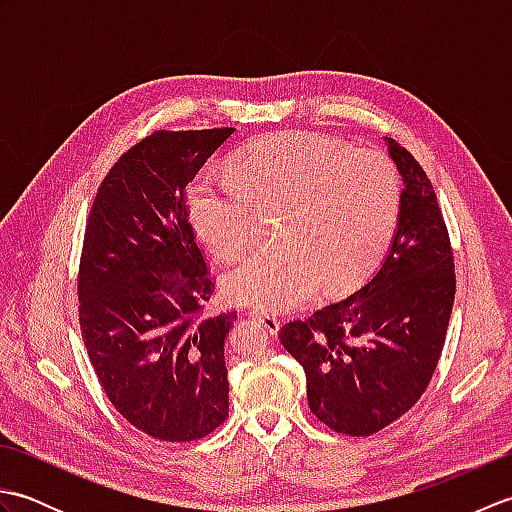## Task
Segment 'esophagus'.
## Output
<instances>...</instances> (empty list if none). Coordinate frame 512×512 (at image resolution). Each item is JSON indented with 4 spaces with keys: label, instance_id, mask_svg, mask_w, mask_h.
Returning <instances> with one entry per match:
<instances>
[{
    "label": "esophagus",
    "instance_id": "1",
    "mask_svg": "<svg viewBox=\"0 0 512 512\" xmlns=\"http://www.w3.org/2000/svg\"><path fill=\"white\" fill-rule=\"evenodd\" d=\"M253 317H255L259 323H262L270 334H277V332H279L281 321H279L277 314H273V312H253Z\"/></svg>",
    "mask_w": 512,
    "mask_h": 512
}]
</instances>
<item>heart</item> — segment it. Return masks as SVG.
<instances>
[{"instance_id": "1", "label": "heart", "mask_w": 512, "mask_h": 512, "mask_svg": "<svg viewBox=\"0 0 512 512\" xmlns=\"http://www.w3.org/2000/svg\"><path fill=\"white\" fill-rule=\"evenodd\" d=\"M226 182L195 178L187 213L215 257L235 259L253 246L257 214L279 211V246L259 250L224 277L228 297L284 310L328 292L356 288L374 273L400 222V178L383 151L350 147L312 132L259 138L237 151Z\"/></svg>"}]
</instances>
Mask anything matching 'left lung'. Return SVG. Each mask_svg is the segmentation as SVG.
I'll return each instance as SVG.
<instances>
[{"label":"left lung","mask_w":512,"mask_h":512,"mask_svg":"<svg viewBox=\"0 0 512 512\" xmlns=\"http://www.w3.org/2000/svg\"><path fill=\"white\" fill-rule=\"evenodd\" d=\"M385 140L405 189L383 266L354 295L279 330L306 369L310 411L345 436H372L420 400L455 297V257L436 191L418 160Z\"/></svg>","instance_id":"8db88e82"}]
</instances>
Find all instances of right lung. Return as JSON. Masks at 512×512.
Returning a JSON list of instances; mask_svg holds the SVG:
<instances>
[{"instance_id": "1", "label": "right lung", "mask_w": 512, "mask_h": 512, "mask_svg": "<svg viewBox=\"0 0 512 512\" xmlns=\"http://www.w3.org/2000/svg\"><path fill=\"white\" fill-rule=\"evenodd\" d=\"M233 132L149 134L114 162L85 222L76 277L85 350L114 409L156 440H200L228 416L224 339L237 312L204 317L215 281L187 184Z\"/></svg>"}]
</instances>
